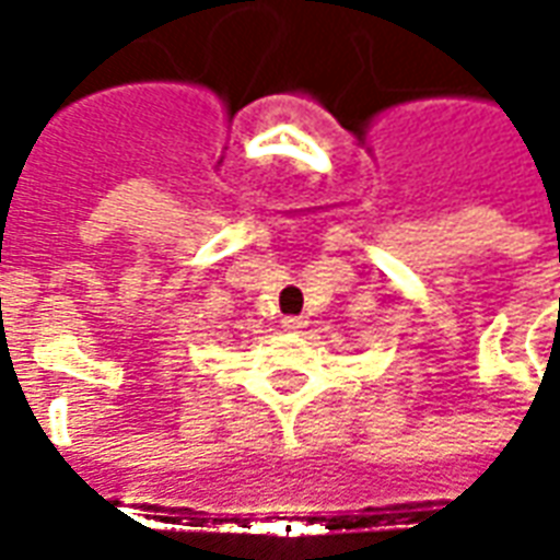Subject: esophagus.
<instances>
[{
	"label": "esophagus",
	"instance_id": "34e87169",
	"mask_svg": "<svg viewBox=\"0 0 560 560\" xmlns=\"http://www.w3.org/2000/svg\"><path fill=\"white\" fill-rule=\"evenodd\" d=\"M283 328H285V330H292V334H298V330L307 328V319H304V316H285V319H283Z\"/></svg>",
	"mask_w": 560,
	"mask_h": 560
}]
</instances>
